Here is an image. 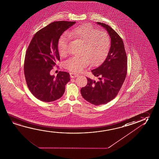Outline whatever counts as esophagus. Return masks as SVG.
I'll list each match as a JSON object with an SVG mask.
<instances>
[{"label": "esophagus", "mask_w": 159, "mask_h": 159, "mask_svg": "<svg viewBox=\"0 0 159 159\" xmlns=\"http://www.w3.org/2000/svg\"><path fill=\"white\" fill-rule=\"evenodd\" d=\"M70 77L71 78H74L77 77V76H78V74L77 73H74L71 72V73H70Z\"/></svg>", "instance_id": "esophagus-1"}]
</instances>
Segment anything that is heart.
Returning <instances> with one entry per match:
<instances>
[{"mask_svg":"<svg viewBox=\"0 0 159 159\" xmlns=\"http://www.w3.org/2000/svg\"><path fill=\"white\" fill-rule=\"evenodd\" d=\"M69 35L83 44L81 55L70 57L64 62V68L73 72H79L90 63L95 65L104 59L109 51L111 39L107 31L99 30L89 24L78 26L68 33ZM69 39L66 35L60 37L57 44L61 57H65L68 52Z\"/></svg>","mask_w":159,"mask_h":159,"instance_id":"heart-1","label":"heart"}]
</instances>
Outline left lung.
<instances>
[{"mask_svg":"<svg viewBox=\"0 0 159 159\" xmlns=\"http://www.w3.org/2000/svg\"><path fill=\"white\" fill-rule=\"evenodd\" d=\"M96 24L107 30L111 38V47L104 61L91 70L98 80L87 78V85L80 91L84 99L98 106L107 104L117 95L126 76L128 61L121 37L108 25Z\"/></svg>","mask_w":159,"mask_h":159,"instance_id":"1","label":"left lung"}]
</instances>
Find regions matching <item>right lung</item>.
Returning a JSON list of instances; mask_svg holds the SVG:
<instances>
[{
    "label": "right lung",
    "instance_id": "right-lung-1",
    "mask_svg": "<svg viewBox=\"0 0 159 159\" xmlns=\"http://www.w3.org/2000/svg\"><path fill=\"white\" fill-rule=\"evenodd\" d=\"M75 21L52 22L34 35L26 50L24 75L31 93L42 102H52L60 99L70 79L69 74L59 71L56 78L50 72L60 56L57 44L63 33Z\"/></svg>",
    "mask_w": 159,
    "mask_h": 159
}]
</instances>
